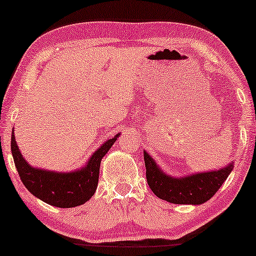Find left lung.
Segmentation results:
<instances>
[{
    "mask_svg": "<svg viewBox=\"0 0 256 256\" xmlns=\"http://www.w3.org/2000/svg\"><path fill=\"white\" fill-rule=\"evenodd\" d=\"M144 163L149 188L157 197L172 204L200 205L211 199L233 170V163L219 170L188 174L186 177H171L160 170L146 152Z\"/></svg>",
    "mask_w": 256,
    "mask_h": 256,
    "instance_id": "obj_1",
    "label": "left lung"
}]
</instances>
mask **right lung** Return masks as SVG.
<instances>
[{"instance_id": "add662e5", "label": "right lung", "mask_w": 256, "mask_h": 256, "mask_svg": "<svg viewBox=\"0 0 256 256\" xmlns=\"http://www.w3.org/2000/svg\"><path fill=\"white\" fill-rule=\"evenodd\" d=\"M118 136L120 132L113 138L107 140L90 157L85 166L71 172H57L31 166L23 158L17 146L14 130L12 132V154L20 180L34 197L57 208H76L85 204L94 194L99 180L101 160Z\"/></svg>"}]
</instances>
